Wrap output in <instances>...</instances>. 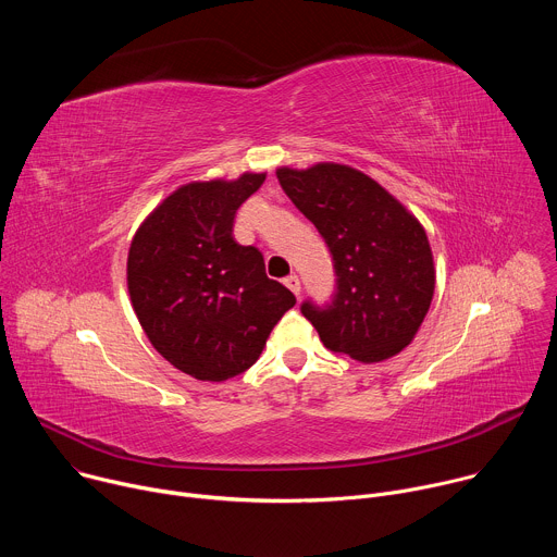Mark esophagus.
<instances>
[{"label": "esophagus", "instance_id": "obj_1", "mask_svg": "<svg viewBox=\"0 0 557 557\" xmlns=\"http://www.w3.org/2000/svg\"><path fill=\"white\" fill-rule=\"evenodd\" d=\"M284 284H286V288H290V290L295 293V297H299V293H301V284H299V277H297V275H288V277H284Z\"/></svg>", "mask_w": 557, "mask_h": 557}]
</instances>
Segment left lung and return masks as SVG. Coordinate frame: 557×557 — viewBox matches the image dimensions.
I'll return each mask as SVG.
<instances>
[{"label":"left lung","instance_id":"obj_1","mask_svg":"<svg viewBox=\"0 0 557 557\" xmlns=\"http://www.w3.org/2000/svg\"><path fill=\"white\" fill-rule=\"evenodd\" d=\"M275 174L322 233L337 275L333 301H304L301 314L333 352L363 363L401 352L419 333L434 295L436 271L423 224L348 165L280 168Z\"/></svg>","mask_w":557,"mask_h":557}]
</instances>
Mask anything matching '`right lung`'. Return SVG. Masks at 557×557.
Returning <instances> with one entry per match:
<instances>
[{
	"label": "right lung",
	"instance_id": "add662e5",
	"mask_svg": "<svg viewBox=\"0 0 557 557\" xmlns=\"http://www.w3.org/2000/svg\"><path fill=\"white\" fill-rule=\"evenodd\" d=\"M267 174L178 187L138 226L127 290L138 322L174 368L226 381L262 355L295 295L267 277L256 247L233 240V218Z\"/></svg>",
	"mask_w": 557,
	"mask_h": 557
}]
</instances>
